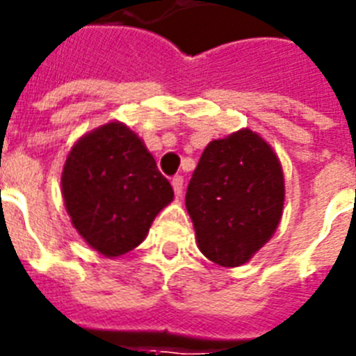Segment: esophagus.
<instances>
[{"instance_id":"34e87169","label":"esophagus","mask_w":356,"mask_h":356,"mask_svg":"<svg viewBox=\"0 0 356 356\" xmlns=\"http://www.w3.org/2000/svg\"><path fill=\"white\" fill-rule=\"evenodd\" d=\"M172 186H173V192H175V195H177V197H181V195H183V190H184V179L181 177V175H175V177L172 179Z\"/></svg>"}]
</instances>
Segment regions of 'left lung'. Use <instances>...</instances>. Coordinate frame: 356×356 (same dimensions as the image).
Returning <instances> with one entry per match:
<instances>
[{
    "instance_id": "8db88e82",
    "label": "left lung",
    "mask_w": 356,
    "mask_h": 356,
    "mask_svg": "<svg viewBox=\"0 0 356 356\" xmlns=\"http://www.w3.org/2000/svg\"><path fill=\"white\" fill-rule=\"evenodd\" d=\"M285 181L273 146L243 128L208 143L186 190L199 250L221 267H239L282 221Z\"/></svg>"
}]
</instances>
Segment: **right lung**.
I'll return each instance as SVG.
<instances>
[{"instance_id":"1","label":"right lung","mask_w":356,"mask_h":356,"mask_svg":"<svg viewBox=\"0 0 356 356\" xmlns=\"http://www.w3.org/2000/svg\"><path fill=\"white\" fill-rule=\"evenodd\" d=\"M62 195L76 232L106 258L143 243L153 219L173 201L172 184L143 138L118 120L73 144L62 170Z\"/></svg>"}]
</instances>
